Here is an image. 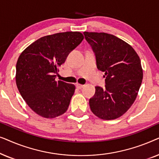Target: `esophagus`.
Instances as JSON below:
<instances>
[{
    "instance_id": "34e87169",
    "label": "esophagus",
    "mask_w": 159,
    "mask_h": 159,
    "mask_svg": "<svg viewBox=\"0 0 159 159\" xmlns=\"http://www.w3.org/2000/svg\"><path fill=\"white\" fill-rule=\"evenodd\" d=\"M76 87H77L78 89H82L84 87V85H82V84H76Z\"/></svg>"
}]
</instances>
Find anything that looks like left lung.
Here are the masks:
<instances>
[{
	"mask_svg": "<svg viewBox=\"0 0 159 159\" xmlns=\"http://www.w3.org/2000/svg\"><path fill=\"white\" fill-rule=\"evenodd\" d=\"M83 34L95 53L98 69L106 75L105 88L95 87L90 98V109L104 120L119 118L134 103L142 83L140 58L129 44L113 34Z\"/></svg>",
	"mask_w": 159,
	"mask_h": 159,
	"instance_id": "1",
	"label": "left lung"
}]
</instances>
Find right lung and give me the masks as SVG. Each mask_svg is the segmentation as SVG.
Masks as SVG:
<instances>
[{"label": "right lung", "mask_w": 159, "mask_h": 159, "mask_svg": "<svg viewBox=\"0 0 159 159\" xmlns=\"http://www.w3.org/2000/svg\"><path fill=\"white\" fill-rule=\"evenodd\" d=\"M83 39L79 32L47 35L34 41L19 56L16 66L17 88L36 114L51 119L68 109L75 86L56 81V77L58 67Z\"/></svg>", "instance_id": "add662e5"}]
</instances>
